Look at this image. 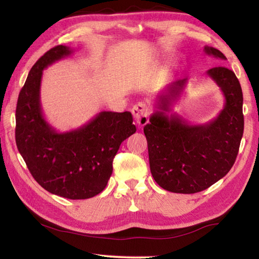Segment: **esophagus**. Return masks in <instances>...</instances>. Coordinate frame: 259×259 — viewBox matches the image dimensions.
I'll return each instance as SVG.
<instances>
[{"instance_id": "esophagus-1", "label": "esophagus", "mask_w": 259, "mask_h": 259, "mask_svg": "<svg viewBox=\"0 0 259 259\" xmlns=\"http://www.w3.org/2000/svg\"><path fill=\"white\" fill-rule=\"evenodd\" d=\"M131 112H133L134 119L138 125L143 126L148 122V113H150V111H148V107L146 104L144 103L136 104L133 107V109H131Z\"/></svg>"}]
</instances>
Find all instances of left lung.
Instances as JSON below:
<instances>
[{
  "mask_svg": "<svg viewBox=\"0 0 259 259\" xmlns=\"http://www.w3.org/2000/svg\"><path fill=\"white\" fill-rule=\"evenodd\" d=\"M204 52L226 59L212 47H204ZM207 75L225 97L224 108L216 119L192 125L177 114L168 115L186 85L187 78H183L157 95V109L144 126L152 176L169 192L192 194L207 190L230 171L238 155L244 126L240 82L224 66L210 68Z\"/></svg>",
  "mask_w": 259,
  "mask_h": 259,
  "instance_id": "obj_1",
  "label": "left lung"
}]
</instances>
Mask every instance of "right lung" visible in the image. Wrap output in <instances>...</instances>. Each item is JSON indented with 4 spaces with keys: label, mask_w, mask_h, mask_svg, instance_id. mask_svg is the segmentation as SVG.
<instances>
[{
    "label": "right lung",
    "mask_w": 259,
    "mask_h": 259,
    "mask_svg": "<svg viewBox=\"0 0 259 259\" xmlns=\"http://www.w3.org/2000/svg\"><path fill=\"white\" fill-rule=\"evenodd\" d=\"M73 54L57 46L30 68L16 108V143L35 181L61 198L89 199L107 185L121 143L136 133L130 112H100L78 129L57 133L40 103L43 69Z\"/></svg>",
    "instance_id": "obj_1"
}]
</instances>
